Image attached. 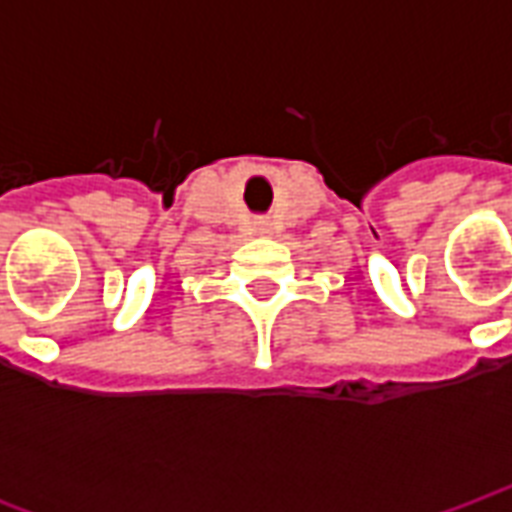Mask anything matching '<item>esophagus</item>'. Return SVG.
Instances as JSON below:
<instances>
[{
  "instance_id": "34e87169",
  "label": "esophagus",
  "mask_w": 512,
  "mask_h": 512,
  "mask_svg": "<svg viewBox=\"0 0 512 512\" xmlns=\"http://www.w3.org/2000/svg\"><path fill=\"white\" fill-rule=\"evenodd\" d=\"M257 230H260V233H271V224H268V222H257Z\"/></svg>"
}]
</instances>
